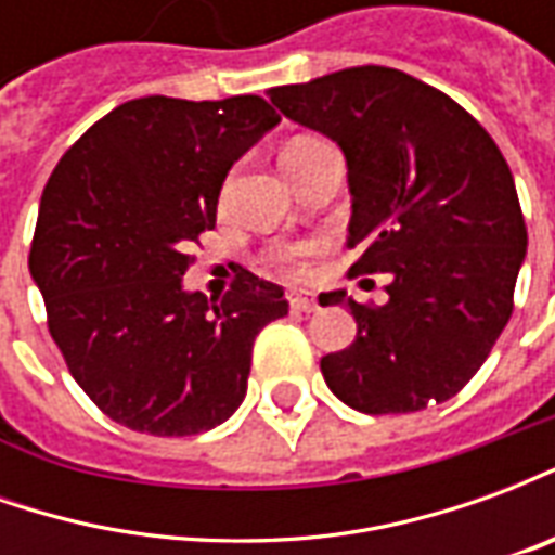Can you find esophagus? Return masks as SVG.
I'll list each match as a JSON object with an SVG mask.
<instances>
[{"instance_id":"1","label":"esophagus","mask_w":555,"mask_h":555,"mask_svg":"<svg viewBox=\"0 0 555 555\" xmlns=\"http://www.w3.org/2000/svg\"><path fill=\"white\" fill-rule=\"evenodd\" d=\"M288 306H291V312H312L314 300L306 294V291H294V294H288Z\"/></svg>"}]
</instances>
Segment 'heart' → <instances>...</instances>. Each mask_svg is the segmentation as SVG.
<instances>
[{"mask_svg": "<svg viewBox=\"0 0 555 555\" xmlns=\"http://www.w3.org/2000/svg\"><path fill=\"white\" fill-rule=\"evenodd\" d=\"M314 142H321V139H312V137L294 139V142H288V145H285V151H282V157H291V154H297V151L314 145ZM279 261H282V267H285L288 273H294V276H300V273H306V264H302L297 255L285 253V255H282V258H279Z\"/></svg>", "mask_w": 555, "mask_h": 555, "instance_id": "obj_1", "label": "heart"}]
</instances>
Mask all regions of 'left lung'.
I'll use <instances>...</instances> for the list:
<instances>
[{
  "label": "left lung",
  "mask_w": 555,
  "mask_h": 555,
  "mask_svg": "<svg viewBox=\"0 0 555 555\" xmlns=\"http://www.w3.org/2000/svg\"><path fill=\"white\" fill-rule=\"evenodd\" d=\"M270 101L348 157V276H389L384 306L321 297L357 321L348 348L321 360L326 386L372 416L449 401L514 312L526 222L502 151L464 106L396 67L276 86Z\"/></svg>",
  "instance_id": "obj_1"
}]
</instances>
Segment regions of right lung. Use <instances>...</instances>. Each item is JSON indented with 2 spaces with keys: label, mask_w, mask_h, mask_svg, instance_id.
<instances>
[{
  "label": "right lung",
  "mask_w": 555,
  "mask_h": 555,
  "mask_svg": "<svg viewBox=\"0 0 555 555\" xmlns=\"http://www.w3.org/2000/svg\"><path fill=\"white\" fill-rule=\"evenodd\" d=\"M276 125L258 94L139 98L94 121L43 186L31 279L67 372L118 425L193 437L241 408L255 338L288 302L249 270L217 302L181 276L234 159Z\"/></svg>",
  "instance_id": "right-lung-1"
}]
</instances>
